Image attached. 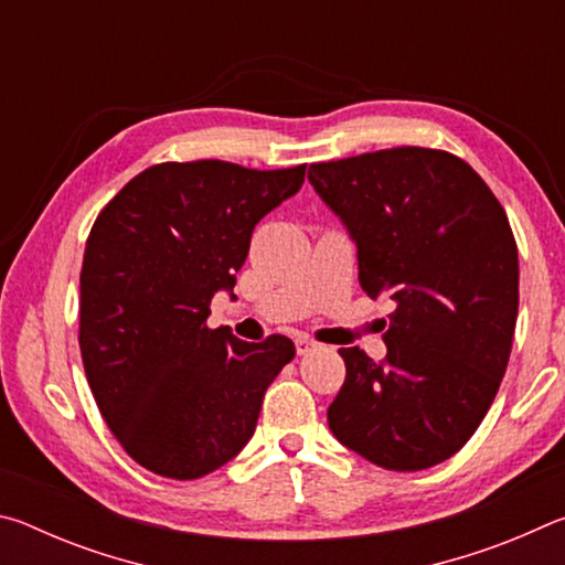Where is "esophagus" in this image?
Here are the masks:
<instances>
[{
	"label": "esophagus",
	"mask_w": 565,
	"mask_h": 565,
	"mask_svg": "<svg viewBox=\"0 0 565 565\" xmlns=\"http://www.w3.org/2000/svg\"><path fill=\"white\" fill-rule=\"evenodd\" d=\"M296 353H299V356H303V353H309V351H313L317 349V341H313L311 337H306V333H301V337H296Z\"/></svg>",
	"instance_id": "esophagus-1"
}]
</instances>
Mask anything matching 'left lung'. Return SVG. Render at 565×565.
Listing matches in <instances>:
<instances>
[{
  "label": "left lung",
  "instance_id": "left-lung-1",
  "mask_svg": "<svg viewBox=\"0 0 565 565\" xmlns=\"http://www.w3.org/2000/svg\"><path fill=\"white\" fill-rule=\"evenodd\" d=\"M359 246V281L396 309L386 356L339 349L347 379L329 406L343 446L388 471L454 456L509 366L519 248L499 199L461 157L394 147L309 167Z\"/></svg>",
  "mask_w": 565,
  "mask_h": 565
}]
</instances>
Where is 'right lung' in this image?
I'll return each mask as SVG.
<instances>
[{
    "label": "right lung",
    "instance_id": "right-lung-1",
    "mask_svg": "<svg viewBox=\"0 0 565 565\" xmlns=\"http://www.w3.org/2000/svg\"><path fill=\"white\" fill-rule=\"evenodd\" d=\"M303 177L306 164L161 161L94 222L79 274L84 374L111 434L147 471L202 478L252 438L294 341L209 329V306L234 289L259 218Z\"/></svg>",
    "mask_w": 565,
    "mask_h": 565
}]
</instances>
